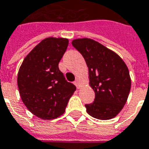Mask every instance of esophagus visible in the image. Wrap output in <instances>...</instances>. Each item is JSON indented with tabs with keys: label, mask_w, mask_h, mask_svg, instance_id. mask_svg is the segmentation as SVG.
<instances>
[{
	"label": "esophagus",
	"mask_w": 149,
	"mask_h": 149,
	"mask_svg": "<svg viewBox=\"0 0 149 149\" xmlns=\"http://www.w3.org/2000/svg\"><path fill=\"white\" fill-rule=\"evenodd\" d=\"M74 85H76V87L78 88H80L81 86V85L80 80L77 78V79H76V80H75V81H74Z\"/></svg>",
	"instance_id": "esophagus-1"
}]
</instances>
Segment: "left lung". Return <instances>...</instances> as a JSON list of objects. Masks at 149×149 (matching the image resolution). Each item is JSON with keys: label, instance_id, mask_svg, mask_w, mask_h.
<instances>
[{"label": "left lung", "instance_id": "8db88e82", "mask_svg": "<svg viewBox=\"0 0 149 149\" xmlns=\"http://www.w3.org/2000/svg\"><path fill=\"white\" fill-rule=\"evenodd\" d=\"M88 68L89 86L95 101L85 105L90 116L110 120L118 115L128 98L131 80L127 66L120 56L97 41L81 38L72 40Z\"/></svg>", "mask_w": 149, "mask_h": 149}]
</instances>
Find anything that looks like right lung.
I'll return each mask as SVG.
<instances>
[{"label": "right lung", "mask_w": 149, "mask_h": 149, "mask_svg": "<svg viewBox=\"0 0 149 149\" xmlns=\"http://www.w3.org/2000/svg\"><path fill=\"white\" fill-rule=\"evenodd\" d=\"M68 43L65 38H46L25 56L18 70L21 99L33 115L42 120L64 114L76 89L58 68Z\"/></svg>", "instance_id": "right-lung-1"}]
</instances>
